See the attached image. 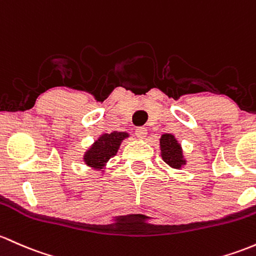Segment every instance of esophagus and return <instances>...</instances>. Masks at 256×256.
I'll use <instances>...</instances> for the list:
<instances>
[{
  "instance_id": "esophagus-1",
  "label": "esophagus",
  "mask_w": 256,
  "mask_h": 256,
  "mask_svg": "<svg viewBox=\"0 0 256 256\" xmlns=\"http://www.w3.org/2000/svg\"><path fill=\"white\" fill-rule=\"evenodd\" d=\"M134 134H136L140 140L146 138V136H147V128H142V126L141 128H137L136 131H134Z\"/></svg>"
}]
</instances>
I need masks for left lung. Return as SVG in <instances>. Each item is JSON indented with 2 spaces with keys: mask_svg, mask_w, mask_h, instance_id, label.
Masks as SVG:
<instances>
[{
  "mask_svg": "<svg viewBox=\"0 0 256 256\" xmlns=\"http://www.w3.org/2000/svg\"><path fill=\"white\" fill-rule=\"evenodd\" d=\"M160 150H162V160L174 169H181L182 165L186 164V160L184 159V154H182L181 146L176 141L174 134H162V138H160Z\"/></svg>",
  "mask_w": 256,
  "mask_h": 256,
  "instance_id": "obj_1",
  "label": "left lung"
}]
</instances>
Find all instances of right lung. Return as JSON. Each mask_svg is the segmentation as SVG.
Instances as JSON below:
<instances>
[{
  "mask_svg": "<svg viewBox=\"0 0 256 256\" xmlns=\"http://www.w3.org/2000/svg\"><path fill=\"white\" fill-rule=\"evenodd\" d=\"M126 137H128V134L116 132V131L112 134H102L92 144V147L86 152L85 156H84V162L88 166L96 170H100L106 164V162L116 154L120 143Z\"/></svg>",
  "mask_w": 256,
  "mask_h": 256,
  "instance_id": "1",
  "label": "right lung"
}]
</instances>
